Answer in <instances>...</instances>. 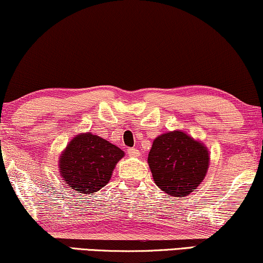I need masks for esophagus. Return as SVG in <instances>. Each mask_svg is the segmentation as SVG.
Returning <instances> with one entry per match:
<instances>
[{
  "mask_svg": "<svg viewBox=\"0 0 263 263\" xmlns=\"http://www.w3.org/2000/svg\"><path fill=\"white\" fill-rule=\"evenodd\" d=\"M127 152L130 157H139L140 156V151L138 148H135V147H132V148H129Z\"/></svg>",
  "mask_w": 263,
  "mask_h": 263,
  "instance_id": "34e87169",
  "label": "esophagus"
}]
</instances>
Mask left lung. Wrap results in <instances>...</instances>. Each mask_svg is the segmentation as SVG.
Wrapping results in <instances>:
<instances>
[{"instance_id":"obj_1","label":"left lung","mask_w":263,"mask_h":263,"mask_svg":"<svg viewBox=\"0 0 263 263\" xmlns=\"http://www.w3.org/2000/svg\"><path fill=\"white\" fill-rule=\"evenodd\" d=\"M208 164L206 147L178 130L158 136L148 154L156 184L176 197H184L196 189L206 176Z\"/></svg>"}]
</instances>
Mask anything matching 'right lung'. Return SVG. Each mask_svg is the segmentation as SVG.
Returning a JSON list of instances; mask_svg holds the SVG:
<instances>
[{"mask_svg":"<svg viewBox=\"0 0 263 263\" xmlns=\"http://www.w3.org/2000/svg\"><path fill=\"white\" fill-rule=\"evenodd\" d=\"M124 152L100 136L80 134L68 143L60 158V174L81 194H91L109 183L117 161Z\"/></svg>","mask_w":263,"mask_h":263,"instance_id":"1","label":"right lung"}]
</instances>
